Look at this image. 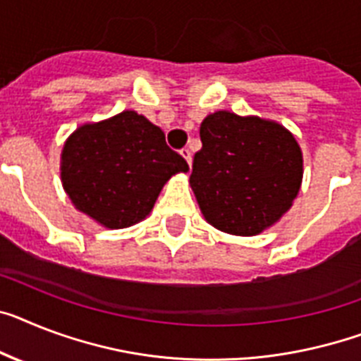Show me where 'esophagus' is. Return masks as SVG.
Returning <instances> with one entry per match:
<instances>
[{"mask_svg":"<svg viewBox=\"0 0 361 361\" xmlns=\"http://www.w3.org/2000/svg\"><path fill=\"white\" fill-rule=\"evenodd\" d=\"M180 154H183L184 160H186L188 166H190V164H192V151H190V149H188V147H184L183 151H180Z\"/></svg>","mask_w":361,"mask_h":361,"instance_id":"1","label":"esophagus"}]
</instances>
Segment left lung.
I'll return each instance as SVG.
<instances>
[{"instance_id": "left-lung-1", "label": "left lung", "mask_w": 361, "mask_h": 361, "mask_svg": "<svg viewBox=\"0 0 361 361\" xmlns=\"http://www.w3.org/2000/svg\"><path fill=\"white\" fill-rule=\"evenodd\" d=\"M201 151L190 186L202 216L217 231L255 236L293 204L302 183V153L281 123L228 110L201 123Z\"/></svg>"}]
</instances>
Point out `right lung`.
<instances>
[{"label": "right lung", "mask_w": 361, "mask_h": 361, "mask_svg": "<svg viewBox=\"0 0 361 361\" xmlns=\"http://www.w3.org/2000/svg\"><path fill=\"white\" fill-rule=\"evenodd\" d=\"M188 169L162 129L134 110L77 127L61 154L64 192L79 212L106 228L145 219L164 184Z\"/></svg>", "instance_id": "add662e5"}]
</instances>
